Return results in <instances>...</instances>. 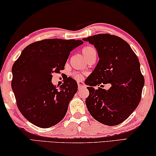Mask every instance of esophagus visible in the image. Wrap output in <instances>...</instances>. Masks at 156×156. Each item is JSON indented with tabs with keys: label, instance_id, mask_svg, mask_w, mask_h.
Returning <instances> with one entry per match:
<instances>
[{
	"label": "esophagus",
	"instance_id": "34e87169",
	"mask_svg": "<svg viewBox=\"0 0 156 156\" xmlns=\"http://www.w3.org/2000/svg\"><path fill=\"white\" fill-rule=\"evenodd\" d=\"M77 84H78V87H79V88H85V87H86L85 85H84V83L82 82V81H77Z\"/></svg>",
	"mask_w": 156,
	"mask_h": 156
}]
</instances>
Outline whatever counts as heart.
Returning a JSON list of instances; mask_svg holds the SVG:
<instances>
[{"mask_svg":"<svg viewBox=\"0 0 156 156\" xmlns=\"http://www.w3.org/2000/svg\"><path fill=\"white\" fill-rule=\"evenodd\" d=\"M82 53L86 59L88 60L89 58H90L93 55L96 54V50H95V48L91 47V46H86L82 49ZM73 76L78 80H81L83 77L82 75L80 73L73 74Z\"/></svg>","mask_w":156,"mask_h":156,"instance_id":"1","label":"heart"}]
</instances>
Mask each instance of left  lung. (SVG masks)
Here are the masks:
<instances>
[{
  "label": "left lung",
  "instance_id": "1",
  "mask_svg": "<svg viewBox=\"0 0 156 156\" xmlns=\"http://www.w3.org/2000/svg\"><path fill=\"white\" fill-rule=\"evenodd\" d=\"M83 41L94 45L99 58L88 76L86 106L97 121L116 126L131 115L141 99L144 80L139 59L129 43L117 36L99 34ZM101 83L112 86L108 90L94 88Z\"/></svg>",
  "mask_w": 156,
  "mask_h": 156
}]
</instances>
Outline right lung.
<instances>
[{
  "mask_svg": "<svg viewBox=\"0 0 156 156\" xmlns=\"http://www.w3.org/2000/svg\"><path fill=\"white\" fill-rule=\"evenodd\" d=\"M81 40L45 39L27 45L12 66V88L20 113L32 124L49 128L66 115L68 104L78 89L68 77L57 89L52 73L63 70L71 51Z\"/></svg>",
  "mask_w": 156,
  "mask_h": 156,
  "instance_id": "obj_1",
  "label": "right lung"
}]
</instances>
